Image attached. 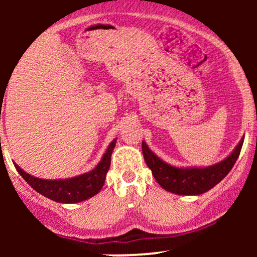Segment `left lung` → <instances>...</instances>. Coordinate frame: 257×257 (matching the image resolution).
Instances as JSON below:
<instances>
[{
    "label": "left lung",
    "mask_w": 257,
    "mask_h": 257,
    "mask_svg": "<svg viewBox=\"0 0 257 257\" xmlns=\"http://www.w3.org/2000/svg\"><path fill=\"white\" fill-rule=\"evenodd\" d=\"M243 141L244 138L228 157L205 168H178L170 166L156 156L149 149L145 141H143V155L147 167L151 169L152 175L162 188L168 192L181 196H197L211 190L231 172L235 161L239 157Z\"/></svg>",
    "instance_id": "obj_1"
}]
</instances>
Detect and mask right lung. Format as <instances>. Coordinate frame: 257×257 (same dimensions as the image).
I'll use <instances>...</instances> for the list:
<instances>
[{
  "mask_svg": "<svg viewBox=\"0 0 257 257\" xmlns=\"http://www.w3.org/2000/svg\"><path fill=\"white\" fill-rule=\"evenodd\" d=\"M117 139L111 141L107 150L102 156L101 161L98 166L90 172L82 174V175L75 176L71 179H58V180H44L32 176L22 169L19 166H16L18 173L22 175V178L28 182L29 185L47 198L55 200L58 203H65V204H71V203L83 202L94 197L100 192L102 186L105 184L106 174L110 169L111 155L116 145Z\"/></svg>",
  "mask_w": 257,
  "mask_h": 257,
  "instance_id": "add662e5",
  "label": "right lung"
}]
</instances>
